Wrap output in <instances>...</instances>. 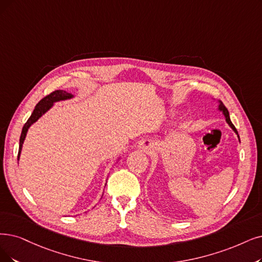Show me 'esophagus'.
<instances>
[{"label": "esophagus", "instance_id": "esophagus-1", "mask_svg": "<svg viewBox=\"0 0 262 262\" xmlns=\"http://www.w3.org/2000/svg\"><path fill=\"white\" fill-rule=\"evenodd\" d=\"M140 147L143 148V149L146 150V151H149L150 148H151L148 144H144V143H140Z\"/></svg>", "mask_w": 262, "mask_h": 262}]
</instances>
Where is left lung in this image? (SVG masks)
Returning <instances> with one entry per match:
<instances>
[{
  "instance_id": "left-lung-1",
  "label": "left lung",
  "mask_w": 262,
  "mask_h": 262,
  "mask_svg": "<svg viewBox=\"0 0 262 262\" xmlns=\"http://www.w3.org/2000/svg\"><path fill=\"white\" fill-rule=\"evenodd\" d=\"M217 110L219 111V112H222L223 113V115L225 116V119H226V121H227V123L230 125V128H231L235 133H236V135H237V138H238V141H239V137H238V133H237V131H236V129H235V127L233 125V123L231 122V119H230V116H229V112H228V110L226 108V106L224 105V104L219 101L218 102V107H217Z\"/></svg>"
}]
</instances>
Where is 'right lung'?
Returning a JSON list of instances; mask_svg holds the SVG:
<instances>
[{"label":"right lung","mask_w":262,"mask_h":262,"mask_svg":"<svg viewBox=\"0 0 262 262\" xmlns=\"http://www.w3.org/2000/svg\"><path fill=\"white\" fill-rule=\"evenodd\" d=\"M74 98V95H72V93H68L67 91L64 90H56L52 93H50L49 96L45 97L43 100H40L37 104L36 106L33 111V113L31 114L30 118L28 119V121L25 123L24 128H23V131H21V135H20V141H19V151H18V161H19V158H20V154H21V150H23V145H24V142L26 140V137H27V133H28V130L29 128L32 125L34 122H36L41 116L45 113H47L52 106H54V104L56 102H59V101H66V100H70V99H73ZM120 159V157L118 158V160L116 162H118Z\"/></svg>","instance_id":"add662e5"}]
</instances>
